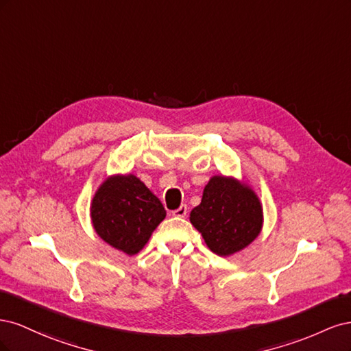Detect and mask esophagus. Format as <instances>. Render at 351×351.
I'll list each match as a JSON object with an SVG mask.
<instances>
[{
  "mask_svg": "<svg viewBox=\"0 0 351 351\" xmlns=\"http://www.w3.org/2000/svg\"><path fill=\"white\" fill-rule=\"evenodd\" d=\"M173 215L174 217H177V218H184L186 215H187V205H182L180 206L178 209H176V210H173Z\"/></svg>",
  "mask_w": 351,
  "mask_h": 351,
  "instance_id": "obj_1",
  "label": "esophagus"
}]
</instances>
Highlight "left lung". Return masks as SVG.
Returning <instances> with one entry per match:
<instances>
[{
	"label": "left lung",
	"mask_w": 351,
	"mask_h": 351,
	"mask_svg": "<svg viewBox=\"0 0 351 351\" xmlns=\"http://www.w3.org/2000/svg\"><path fill=\"white\" fill-rule=\"evenodd\" d=\"M190 222L218 256H231L261 234L262 204L254 190L234 177L214 176L204 189Z\"/></svg>",
	"instance_id": "left-lung-1"
}]
</instances>
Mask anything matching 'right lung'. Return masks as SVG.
I'll return each mask as SVG.
<instances>
[{"label": "right lung", "instance_id": "obj_1", "mask_svg": "<svg viewBox=\"0 0 351 351\" xmlns=\"http://www.w3.org/2000/svg\"><path fill=\"white\" fill-rule=\"evenodd\" d=\"M165 215L161 200L133 174L105 178L90 204L97 234L130 256L145 247Z\"/></svg>", "mask_w": 351, "mask_h": 351}]
</instances>
